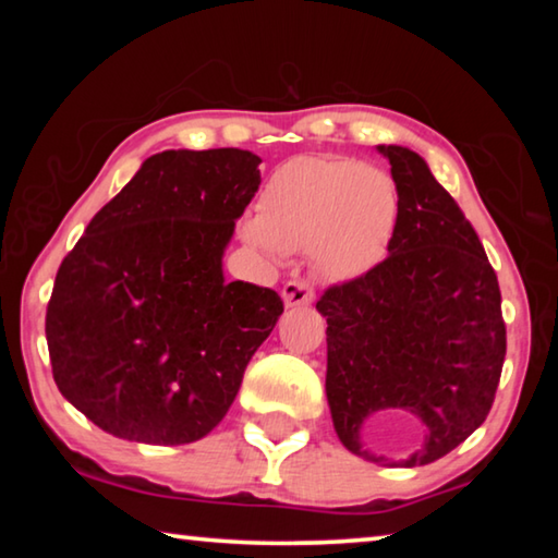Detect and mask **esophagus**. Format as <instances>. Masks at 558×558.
Wrapping results in <instances>:
<instances>
[{"label":"esophagus","mask_w":558,"mask_h":558,"mask_svg":"<svg viewBox=\"0 0 558 558\" xmlns=\"http://www.w3.org/2000/svg\"><path fill=\"white\" fill-rule=\"evenodd\" d=\"M313 298H315L313 286H310V282L302 280V278L288 280L286 286H282V300H286L288 307L307 305V302H313Z\"/></svg>","instance_id":"34e87169"}]
</instances>
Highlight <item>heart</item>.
Here are the masks:
<instances>
[{"mask_svg":"<svg viewBox=\"0 0 558 558\" xmlns=\"http://www.w3.org/2000/svg\"><path fill=\"white\" fill-rule=\"evenodd\" d=\"M399 192L374 165L349 157H292L263 184L243 239L268 256L307 248L319 276L352 280L381 260Z\"/></svg>","mask_w":558,"mask_h":558,"instance_id":"1","label":"heart"}]
</instances>
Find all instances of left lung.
Instances as JSON below:
<instances>
[{
  "instance_id": "left-lung-1",
  "label": "left lung",
  "mask_w": 558,
  "mask_h": 558,
  "mask_svg": "<svg viewBox=\"0 0 558 558\" xmlns=\"http://www.w3.org/2000/svg\"><path fill=\"white\" fill-rule=\"evenodd\" d=\"M389 157L399 216L389 256L317 300L327 317V401L339 440L372 462L359 430L372 415H415L426 442L403 462L428 465L493 409L507 354L497 272L458 202L411 149Z\"/></svg>"
}]
</instances>
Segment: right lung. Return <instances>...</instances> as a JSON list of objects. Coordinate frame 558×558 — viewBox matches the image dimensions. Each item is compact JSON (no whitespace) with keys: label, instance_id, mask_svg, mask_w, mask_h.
Returning <instances> with one entry per match:
<instances>
[{"label":"right lung","instance_id":"obj_1","mask_svg":"<svg viewBox=\"0 0 558 558\" xmlns=\"http://www.w3.org/2000/svg\"><path fill=\"white\" fill-rule=\"evenodd\" d=\"M258 165L233 147L149 157L63 258L46 307L51 372L98 428L179 446L231 409L282 315L276 290L221 272Z\"/></svg>","mask_w":558,"mask_h":558}]
</instances>
